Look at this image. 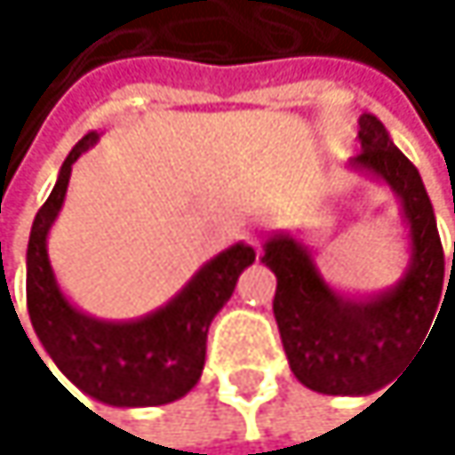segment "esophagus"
I'll list each match as a JSON object with an SVG mask.
<instances>
[{"label":"esophagus","mask_w":455,"mask_h":455,"mask_svg":"<svg viewBox=\"0 0 455 455\" xmlns=\"http://www.w3.org/2000/svg\"><path fill=\"white\" fill-rule=\"evenodd\" d=\"M248 243H251V245H259V240H256V237H248Z\"/></svg>","instance_id":"1"}]
</instances>
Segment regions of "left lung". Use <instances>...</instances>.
<instances>
[{"label":"left lung","mask_w":455,"mask_h":455,"mask_svg":"<svg viewBox=\"0 0 455 455\" xmlns=\"http://www.w3.org/2000/svg\"><path fill=\"white\" fill-rule=\"evenodd\" d=\"M359 142L362 153L350 158V167L378 178L399 199L410 240L404 275L380 294L355 299L326 283L313 251L294 235L267 240L261 256L277 277L272 310L288 367L302 386L329 396L386 388L440 318L439 302L455 294V251L451 277L445 278L435 210L418 170L370 113L359 118Z\"/></svg>","instance_id":"left-lung-1"}]
</instances>
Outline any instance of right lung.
Instances as JSON below:
<instances>
[{"label": "right lung", "mask_w": 455, "mask_h": 455, "mask_svg": "<svg viewBox=\"0 0 455 455\" xmlns=\"http://www.w3.org/2000/svg\"><path fill=\"white\" fill-rule=\"evenodd\" d=\"M96 142L100 134L91 132L69 150L51 196L31 223L26 251L28 318L53 364L85 396L113 407L170 404L199 383L207 329L232 299L237 277L256 261V253L245 243L220 251L167 305L142 318L102 321L77 310L53 275L48 235L61 212L72 164Z\"/></svg>", "instance_id": "right-lung-1"}]
</instances>
